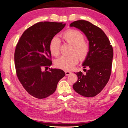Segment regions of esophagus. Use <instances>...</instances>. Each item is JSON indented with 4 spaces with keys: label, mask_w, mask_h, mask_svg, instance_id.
Segmentation results:
<instances>
[{
    "label": "esophagus",
    "mask_w": 128,
    "mask_h": 128,
    "mask_svg": "<svg viewBox=\"0 0 128 128\" xmlns=\"http://www.w3.org/2000/svg\"><path fill=\"white\" fill-rule=\"evenodd\" d=\"M65 73H66V76H68L70 74L71 72H70V71H65Z\"/></svg>",
    "instance_id": "1"
}]
</instances>
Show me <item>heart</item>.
Instances as JSON below:
<instances>
[{
	"label": "heart",
	"instance_id": "1",
	"mask_svg": "<svg viewBox=\"0 0 128 128\" xmlns=\"http://www.w3.org/2000/svg\"><path fill=\"white\" fill-rule=\"evenodd\" d=\"M65 42L72 45L71 52L76 53L69 56H61L55 60V66L58 68L69 70L72 69L78 62L80 59L85 60L89 53L90 47L88 43L85 42L84 36L81 33L76 30L70 29L65 32L61 35ZM60 40L56 36H54L49 43V49L51 54L57 56L60 52Z\"/></svg>",
	"mask_w": 128,
	"mask_h": 128
}]
</instances>
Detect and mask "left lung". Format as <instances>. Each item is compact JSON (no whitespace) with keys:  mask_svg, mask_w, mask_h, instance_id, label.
Listing matches in <instances>:
<instances>
[{"mask_svg":"<svg viewBox=\"0 0 128 128\" xmlns=\"http://www.w3.org/2000/svg\"><path fill=\"white\" fill-rule=\"evenodd\" d=\"M84 33L88 41L89 53L82 66L88 69L84 74L76 73L77 81L73 85L78 94L85 97H93L98 94L109 81L113 59V48L107 36L100 28L85 20H78L71 23Z\"/></svg>","mask_w":128,"mask_h":128,"instance_id":"left-lung-1","label":"left lung"}]
</instances>
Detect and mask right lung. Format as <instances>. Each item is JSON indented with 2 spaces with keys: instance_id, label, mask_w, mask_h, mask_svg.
Segmentation results:
<instances>
[{
  "instance_id": "obj_1",
  "label": "right lung",
  "mask_w": 128,
  "mask_h": 128,
  "mask_svg": "<svg viewBox=\"0 0 128 128\" xmlns=\"http://www.w3.org/2000/svg\"><path fill=\"white\" fill-rule=\"evenodd\" d=\"M65 26L63 22L36 23L24 32L17 43L14 52L17 77L26 91L35 98L43 99L52 94L66 75L60 69L42 70L52 64L50 42Z\"/></svg>"
}]
</instances>
